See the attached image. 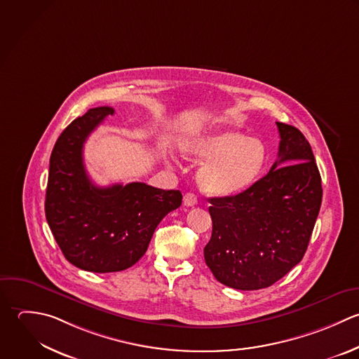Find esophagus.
Instances as JSON below:
<instances>
[{"mask_svg":"<svg viewBox=\"0 0 359 359\" xmlns=\"http://www.w3.org/2000/svg\"><path fill=\"white\" fill-rule=\"evenodd\" d=\"M183 201H184V205H187V207H194V205L197 204V196H196L194 193H186Z\"/></svg>","mask_w":359,"mask_h":359,"instance_id":"esophagus-1","label":"esophagus"}]
</instances>
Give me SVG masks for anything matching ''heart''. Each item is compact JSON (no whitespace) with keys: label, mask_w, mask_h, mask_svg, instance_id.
I'll list each match as a JSON object with an SVG mask.
<instances>
[{"label":"heart","mask_w":359,"mask_h":359,"mask_svg":"<svg viewBox=\"0 0 359 359\" xmlns=\"http://www.w3.org/2000/svg\"><path fill=\"white\" fill-rule=\"evenodd\" d=\"M182 154L204 162L198 180L203 190L215 197H233L249 190L267 165L263 140L236 130H214L190 135L180 142Z\"/></svg>","instance_id":"b5f03b06"}]
</instances>
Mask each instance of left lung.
I'll use <instances>...</instances> for the list:
<instances>
[{
    "instance_id": "8db88e82",
    "label": "left lung",
    "mask_w": 359,
    "mask_h": 359,
    "mask_svg": "<svg viewBox=\"0 0 359 359\" xmlns=\"http://www.w3.org/2000/svg\"><path fill=\"white\" fill-rule=\"evenodd\" d=\"M278 159L249 190L208 198L212 235L204 259L224 285L263 290L305 256L322 205V177L312 147L294 126L278 123Z\"/></svg>"
}]
</instances>
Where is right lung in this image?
<instances>
[{"instance_id":"1","label":"right lung","mask_w":359,"mask_h":359,"mask_svg":"<svg viewBox=\"0 0 359 359\" xmlns=\"http://www.w3.org/2000/svg\"><path fill=\"white\" fill-rule=\"evenodd\" d=\"M114 113L89 109L58 137L50 156L46 219L64 257L90 273L134 266L147 252L159 222L182 204L179 190L134 182L97 187L89 179L82 149L89 134Z\"/></svg>"}]
</instances>
